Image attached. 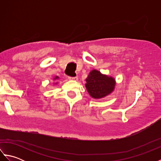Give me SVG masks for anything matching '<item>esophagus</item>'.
I'll list each match as a JSON object with an SVG mask.
<instances>
[{
  "mask_svg": "<svg viewBox=\"0 0 161 161\" xmlns=\"http://www.w3.org/2000/svg\"><path fill=\"white\" fill-rule=\"evenodd\" d=\"M68 79H69L70 80H75V81H77L78 80L77 77H68Z\"/></svg>",
  "mask_w": 161,
  "mask_h": 161,
  "instance_id": "1",
  "label": "esophagus"
}]
</instances>
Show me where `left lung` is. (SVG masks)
<instances>
[{
    "label": "left lung",
    "mask_w": 161,
    "mask_h": 161,
    "mask_svg": "<svg viewBox=\"0 0 161 161\" xmlns=\"http://www.w3.org/2000/svg\"><path fill=\"white\" fill-rule=\"evenodd\" d=\"M115 80L101 73L97 70H91L86 79L88 93L94 99H102L111 94L115 89Z\"/></svg>",
    "instance_id": "8db88e82"
}]
</instances>
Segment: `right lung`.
<instances>
[{
	"label": "right lung",
	"mask_w": 161,
	"mask_h": 161,
	"mask_svg": "<svg viewBox=\"0 0 161 161\" xmlns=\"http://www.w3.org/2000/svg\"><path fill=\"white\" fill-rule=\"evenodd\" d=\"M58 79H59V77H58V76H55V77H54V80H58ZM54 84H57V82H54Z\"/></svg>",
	"instance_id": "1"
}]
</instances>
